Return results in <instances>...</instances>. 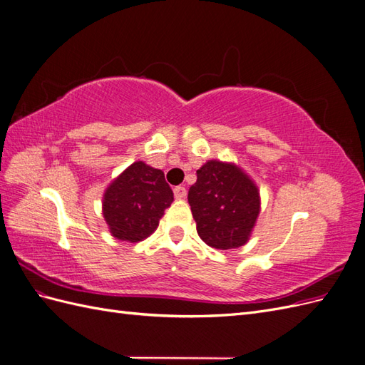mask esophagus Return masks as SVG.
<instances>
[{
	"label": "esophagus",
	"mask_w": 365,
	"mask_h": 365,
	"mask_svg": "<svg viewBox=\"0 0 365 365\" xmlns=\"http://www.w3.org/2000/svg\"><path fill=\"white\" fill-rule=\"evenodd\" d=\"M173 195H175L176 200H182V197H185V195H187L185 187H182V185H176L175 189H173Z\"/></svg>",
	"instance_id": "34e87169"
}]
</instances>
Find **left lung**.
<instances>
[{
	"label": "left lung",
	"mask_w": 365,
	"mask_h": 365,
	"mask_svg": "<svg viewBox=\"0 0 365 365\" xmlns=\"http://www.w3.org/2000/svg\"><path fill=\"white\" fill-rule=\"evenodd\" d=\"M187 200L197 235L217 250L245 245L260 212L256 184L235 164L216 160L196 170Z\"/></svg>",
	"instance_id": "obj_1"
}]
</instances>
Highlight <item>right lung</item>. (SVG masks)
Instances as JSON below:
<instances>
[{
  "label": "right lung",
  "mask_w": 365,
  "mask_h": 365,
  "mask_svg": "<svg viewBox=\"0 0 365 365\" xmlns=\"http://www.w3.org/2000/svg\"><path fill=\"white\" fill-rule=\"evenodd\" d=\"M172 201L173 192L164 173L137 161L108 187L103 217L114 237L140 242L155 231Z\"/></svg>",
  "instance_id": "1"
}]
</instances>
